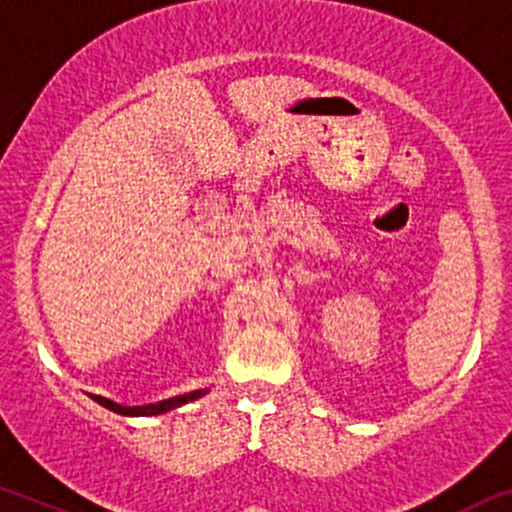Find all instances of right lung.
<instances>
[{"label": "right lung", "mask_w": 512, "mask_h": 512, "mask_svg": "<svg viewBox=\"0 0 512 512\" xmlns=\"http://www.w3.org/2000/svg\"><path fill=\"white\" fill-rule=\"evenodd\" d=\"M206 391H192L187 393V396H177V398H167V401H160V403H150V406H133V408H126L121 406V403H114L109 401V398H101V396H92L94 401L101 403V406H106L109 411L114 413H121V415H160V413H167L172 411V408L182 406V403L187 401H194V398H201Z\"/></svg>", "instance_id": "obj_1"}]
</instances>
